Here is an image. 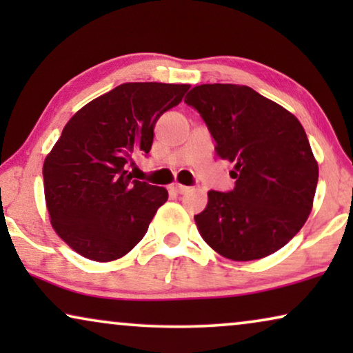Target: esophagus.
Segmentation results:
<instances>
[{
	"mask_svg": "<svg viewBox=\"0 0 353 353\" xmlns=\"http://www.w3.org/2000/svg\"><path fill=\"white\" fill-rule=\"evenodd\" d=\"M170 190L178 192V194H186V192L190 191V188L183 186V185H180V183H173V185H170Z\"/></svg>",
	"mask_w": 353,
	"mask_h": 353,
	"instance_id": "obj_1",
	"label": "esophagus"
}]
</instances>
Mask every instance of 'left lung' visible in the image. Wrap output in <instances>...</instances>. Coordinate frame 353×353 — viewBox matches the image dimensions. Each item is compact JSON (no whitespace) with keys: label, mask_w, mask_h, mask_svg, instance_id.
<instances>
[{"label":"left lung","mask_w":353,"mask_h":353,"mask_svg":"<svg viewBox=\"0 0 353 353\" xmlns=\"http://www.w3.org/2000/svg\"><path fill=\"white\" fill-rule=\"evenodd\" d=\"M234 163L230 192L209 191L194 216L202 239L234 262L263 259L296 236L313 207L318 162L296 115L244 85L194 86L185 99Z\"/></svg>","instance_id":"8db88e82"}]
</instances>
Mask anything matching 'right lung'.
<instances>
[{
  "label": "right lung",
  "mask_w": 353,
  "mask_h": 353,
  "mask_svg": "<svg viewBox=\"0 0 353 353\" xmlns=\"http://www.w3.org/2000/svg\"><path fill=\"white\" fill-rule=\"evenodd\" d=\"M190 85L133 81L75 112L43 163L46 209L57 236L77 254L110 262L128 254L168 199L165 188L125 170L148 154L154 127Z\"/></svg>",
  "instance_id": "right-lung-1"
}]
</instances>
